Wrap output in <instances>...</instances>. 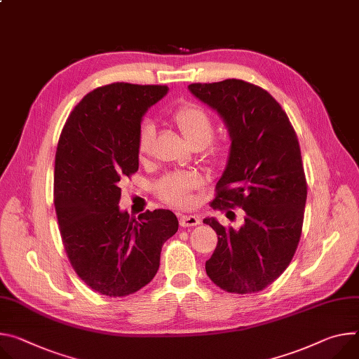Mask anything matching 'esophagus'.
<instances>
[{
    "label": "esophagus",
    "mask_w": 359,
    "mask_h": 359,
    "mask_svg": "<svg viewBox=\"0 0 359 359\" xmlns=\"http://www.w3.org/2000/svg\"><path fill=\"white\" fill-rule=\"evenodd\" d=\"M179 222H180L182 227H191V226H198L201 223L199 217L193 216V215H182Z\"/></svg>",
    "instance_id": "obj_1"
}]
</instances>
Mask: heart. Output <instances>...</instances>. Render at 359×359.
I'll use <instances>...</instances> for the list:
<instances>
[{
	"label": "heart",
	"mask_w": 359,
	"mask_h": 359,
	"mask_svg": "<svg viewBox=\"0 0 359 359\" xmlns=\"http://www.w3.org/2000/svg\"><path fill=\"white\" fill-rule=\"evenodd\" d=\"M173 120L180 128L182 135L194 147H206L209 160L222 157L224 147L222 143H209L215 133V121L210 114L196 104H186L173 113ZM156 136V126L150 120L140 124L137 135V153L140 158H146L151 153ZM201 180L193 173H172L158 180L156 191L158 196L175 206H189L193 202L191 191L198 189Z\"/></svg>",
	"instance_id": "obj_1"
}]
</instances>
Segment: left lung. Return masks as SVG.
Returning <instances> with one entry per match:
<instances>
[{"mask_svg": "<svg viewBox=\"0 0 359 359\" xmlns=\"http://www.w3.org/2000/svg\"><path fill=\"white\" fill-rule=\"evenodd\" d=\"M189 90L220 116L231 137L212 206L245 210L238 231L203 219L217 235L206 273L226 292H259L287 268L301 239L306 180L297 133L279 103L257 86L229 79Z\"/></svg>", "mask_w": 359, "mask_h": 359, "instance_id": "obj_1", "label": "left lung"}]
</instances>
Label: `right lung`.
I'll list each match as a JSON object with an SVG mask.
<instances>
[{
	"label": "right lung",
	"instance_id": "right-lung-1",
	"mask_svg": "<svg viewBox=\"0 0 359 359\" xmlns=\"http://www.w3.org/2000/svg\"><path fill=\"white\" fill-rule=\"evenodd\" d=\"M166 86L113 83L93 90L61 132L54 168L60 233L76 273L93 290L127 297L157 273L161 246L179 222L166 209L137 220L120 210V180L139 170L137 135Z\"/></svg>",
	"mask_w": 359,
	"mask_h": 359
}]
</instances>
